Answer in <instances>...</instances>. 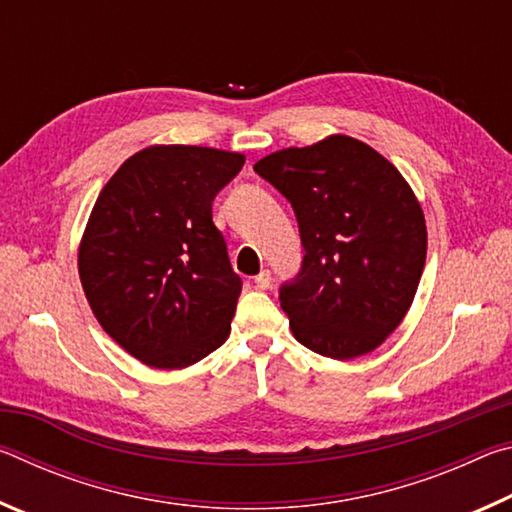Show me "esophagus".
<instances>
[{"mask_svg":"<svg viewBox=\"0 0 512 512\" xmlns=\"http://www.w3.org/2000/svg\"><path fill=\"white\" fill-rule=\"evenodd\" d=\"M255 287L257 289H268V287H271V271H266V268H264V271H259L255 275Z\"/></svg>","mask_w":512,"mask_h":512,"instance_id":"obj_1","label":"esophagus"}]
</instances>
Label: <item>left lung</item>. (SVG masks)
<instances>
[{
	"label": "left lung",
	"instance_id": "8db88e82",
	"mask_svg": "<svg viewBox=\"0 0 512 512\" xmlns=\"http://www.w3.org/2000/svg\"><path fill=\"white\" fill-rule=\"evenodd\" d=\"M253 169L291 203L305 248L296 277L280 284L293 336L332 359L379 348L427 259L424 214L402 173L348 135L271 153Z\"/></svg>",
	"mask_w": 512,
	"mask_h": 512
}]
</instances>
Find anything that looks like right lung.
I'll return each instance as SVG.
<instances>
[{
    "label": "right lung",
    "mask_w": 512,
    "mask_h": 512,
    "mask_svg": "<svg viewBox=\"0 0 512 512\" xmlns=\"http://www.w3.org/2000/svg\"><path fill=\"white\" fill-rule=\"evenodd\" d=\"M244 162L205 146H151L92 207L79 250L85 298L103 332L146 366H192L228 339L241 277L212 203Z\"/></svg>",
    "instance_id": "1"
}]
</instances>
